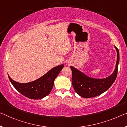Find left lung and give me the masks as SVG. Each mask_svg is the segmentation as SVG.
I'll return each instance as SVG.
<instances>
[{"label": "left lung", "instance_id": "left-lung-1", "mask_svg": "<svg viewBox=\"0 0 127 127\" xmlns=\"http://www.w3.org/2000/svg\"><path fill=\"white\" fill-rule=\"evenodd\" d=\"M117 52V61L114 72L108 77L95 79L87 76L73 66H70L72 72V83L76 93L83 98H92L98 96L106 91L113 84L117 77L120 61L119 51L114 46Z\"/></svg>", "mask_w": 127, "mask_h": 127}]
</instances>
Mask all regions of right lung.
Returning <instances> with one entry per match:
<instances>
[{
    "label": "right lung",
    "mask_w": 127,
    "mask_h": 127,
    "mask_svg": "<svg viewBox=\"0 0 127 127\" xmlns=\"http://www.w3.org/2000/svg\"><path fill=\"white\" fill-rule=\"evenodd\" d=\"M63 64L52 68L41 77L27 83H21L13 80L8 74L10 82L19 93L33 99H42L50 93L54 80L63 69Z\"/></svg>",
    "instance_id": "1"
}]
</instances>
